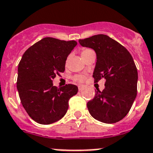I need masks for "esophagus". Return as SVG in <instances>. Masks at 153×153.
<instances>
[{"mask_svg": "<svg viewBox=\"0 0 153 153\" xmlns=\"http://www.w3.org/2000/svg\"><path fill=\"white\" fill-rule=\"evenodd\" d=\"M84 86H82V85H79V86H78V89H79V91H81L82 89H83Z\"/></svg>", "mask_w": 153, "mask_h": 153, "instance_id": "34e87169", "label": "esophagus"}]
</instances>
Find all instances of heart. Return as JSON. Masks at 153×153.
Returning <instances> with one entry per match:
<instances>
[{
  "label": "heart",
  "mask_w": 153,
  "mask_h": 153,
  "mask_svg": "<svg viewBox=\"0 0 153 153\" xmlns=\"http://www.w3.org/2000/svg\"><path fill=\"white\" fill-rule=\"evenodd\" d=\"M91 51H92L89 48H82V51H81V55H82V56L86 55V54H87L88 53L91 52ZM74 80L76 81V82H82L84 80H85V76L82 75H76L74 76Z\"/></svg>",
  "instance_id": "b5f03b06"
}]
</instances>
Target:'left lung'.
<instances>
[{"label":"left lung","mask_w":153,"mask_h":153,"mask_svg":"<svg viewBox=\"0 0 153 153\" xmlns=\"http://www.w3.org/2000/svg\"><path fill=\"white\" fill-rule=\"evenodd\" d=\"M79 42L96 53L94 82L106 79L105 89L102 92L96 90L95 97L87 102L89 113L106 124L122 120L137 96L138 74L132 56L122 45L106 35L79 39Z\"/></svg>","instance_id":"1"}]
</instances>
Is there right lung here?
I'll return each mask as SVG.
<instances>
[{"instance_id":"1","label":"right lung","mask_w":153,"mask_h":153,"mask_svg":"<svg viewBox=\"0 0 153 153\" xmlns=\"http://www.w3.org/2000/svg\"><path fill=\"white\" fill-rule=\"evenodd\" d=\"M76 41L46 37L25 51L18 66L16 82L22 106L39 124H50L62 118L68 102L77 93L76 85L57 88L53 86L56 75L65 71V63Z\"/></svg>"}]
</instances>
